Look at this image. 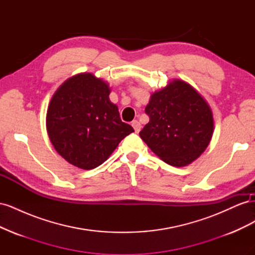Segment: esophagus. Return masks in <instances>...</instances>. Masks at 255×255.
I'll return each mask as SVG.
<instances>
[{"mask_svg":"<svg viewBox=\"0 0 255 255\" xmlns=\"http://www.w3.org/2000/svg\"><path fill=\"white\" fill-rule=\"evenodd\" d=\"M132 127L134 128V129H135V132L136 133H138L140 130V128H141V125L139 122H138L137 120H134L133 122H132Z\"/></svg>","mask_w":255,"mask_h":255,"instance_id":"esophagus-1","label":"esophagus"}]
</instances>
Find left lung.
<instances>
[{
    "label": "left lung",
    "instance_id": "8db88e82",
    "mask_svg": "<svg viewBox=\"0 0 255 255\" xmlns=\"http://www.w3.org/2000/svg\"><path fill=\"white\" fill-rule=\"evenodd\" d=\"M144 112L150 121L139 136L168 165H189L205 151L212 139L211 107L186 82L173 80L154 92Z\"/></svg>",
    "mask_w": 255,
    "mask_h": 255
}]
</instances>
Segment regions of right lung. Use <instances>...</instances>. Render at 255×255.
I'll return each mask as SVG.
<instances>
[{
  "mask_svg": "<svg viewBox=\"0 0 255 255\" xmlns=\"http://www.w3.org/2000/svg\"><path fill=\"white\" fill-rule=\"evenodd\" d=\"M109 84L91 73L67 80L53 95L47 112L49 138L60 156L85 170L111 156L123 138L134 132L111 102Z\"/></svg>",
  "mask_w": 255,
  "mask_h": 255,
  "instance_id": "1",
  "label": "right lung"
}]
</instances>
